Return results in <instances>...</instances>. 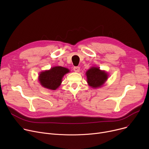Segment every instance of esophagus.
<instances>
[{
    "label": "esophagus",
    "mask_w": 149,
    "mask_h": 149,
    "mask_svg": "<svg viewBox=\"0 0 149 149\" xmlns=\"http://www.w3.org/2000/svg\"><path fill=\"white\" fill-rule=\"evenodd\" d=\"M73 70H74L75 72H79L80 71V67H79V66H75L73 68Z\"/></svg>",
    "instance_id": "obj_1"
}]
</instances>
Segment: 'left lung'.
I'll list each match as a JSON object with an SVG mask.
<instances>
[{"label": "left lung", "mask_w": 149, "mask_h": 149, "mask_svg": "<svg viewBox=\"0 0 149 149\" xmlns=\"http://www.w3.org/2000/svg\"><path fill=\"white\" fill-rule=\"evenodd\" d=\"M86 75L87 82L89 86L98 88L102 86L108 79V74L104 70H101L98 67H91L88 69Z\"/></svg>", "instance_id": "left-lung-1"}]
</instances>
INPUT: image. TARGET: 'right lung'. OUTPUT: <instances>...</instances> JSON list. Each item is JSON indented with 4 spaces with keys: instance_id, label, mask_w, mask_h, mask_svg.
Segmentation results:
<instances>
[{
    "instance_id": "right-lung-1",
    "label": "right lung",
    "mask_w": 149,
    "mask_h": 149,
    "mask_svg": "<svg viewBox=\"0 0 149 149\" xmlns=\"http://www.w3.org/2000/svg\"><path fill=\"white\" fill-rule=\"evenodd\" d=\"M69 72V70L61 66H55L49 70L41 72L38 76V80L43 87L56 90L61 83L63 76Z\"/></svg>"
}]
</instances>
